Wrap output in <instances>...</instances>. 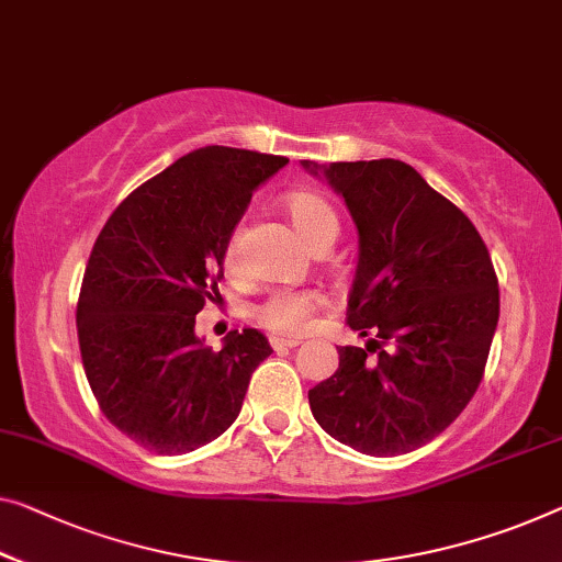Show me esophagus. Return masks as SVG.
<instances>
[{
	"mask_svg": "<svg viewBox=\"0 0 562 562\" xmlns=\"http://www.w3.org/2000/svg\"><path fill=\"white\" fill-rule=\"evenodd\" d=\"M293 347H299V339H279V336H273V339H271L273 351H289Z\"/></svg>",
	"mask_w": 562,
	"mask_h": 562,
	"instance_id": "34e87169",
	"label": "esophagus"
}]
</instances>
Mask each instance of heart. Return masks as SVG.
Instances as JSON below:
<instances>
[{
    "mask_svg": "<svg viewBox=\"0 0 562 562\" xmlns=\"http://www.w3.org/2000/svg\"><path fill=\"white\" fill-rule=\"evenodd\" d=\"M283 211H286L291 226L314 251L322 246H331L334 238L339 236V213L322 193L293 191L283 198ZM223 261H226V269H233L236 263V238H231ZM318 306H322V296L316 291H273L251 306V318L271 334L299 336Z\"/></svg>",
    "mask_w": 562,
    "mask_h": 562,
    "instance_id": "heart-1",
    "label": "heart"
}]
</instances>
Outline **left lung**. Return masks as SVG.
<instances>
[{
	"label": "left lung",
	"mask_w": 562,
	"mask_h": 562,
	"mask_svg": "<svg viewBox=\"0 0 562 562\" xmlns=\"http://www.w3.org/2000/svg\"><path fill=\"white\" fill-rule=\"evenodd\" d=\"M322 170L359 231L347 322L374 339L339 349V369L308 390L311 414L364 454L412 452L442 435L477 392L499 316L495 266L468 215L407 162Z\"/></svg>",
	"instance_id": "left-lung-1"
}]
</instances>
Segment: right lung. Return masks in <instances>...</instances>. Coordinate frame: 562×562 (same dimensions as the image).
<instances>
[{
  "mask_svg": "<svg viewBox=\"0 0 562 562\" xmlns=\"http://www.w3.org/2000/svg\"><path fill=\"white\" fill-rule=\"evenodd\" d=\"M286 162L223 145L188 153L135 188L94 240L77 301L82 367L110 425L145 450L183 454L221 437L273 351L256 329L203 347L195 314L221 299L231 233Z\"/></svg>",
  "mask_w": 562,
  "mask_h": 562,
  "instance_id": "add662e5",
  "label": "right lung"
}]
</instances>
